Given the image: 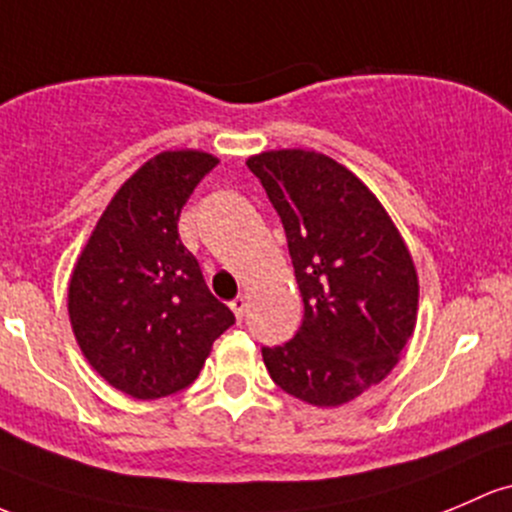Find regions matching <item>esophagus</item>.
I'll list each match as a JSON object with an SVG mask.
<instances>
[{
    "mask_svg": "<svg viewBox=\"0 0 512 512\" xmlns=\"http://www.w3.org/2000/svg\"><path fill=\"white\" fill-rule=\"evenodd\" d=\"M230 309H233L235 319L242 321V316H245V311H247V299H245V297L233 299V301H230Z\"/></svg>",
    "mask_w": 512,
    "mask_h": 512,
    "instance_id": "1",
    "label": "esophagus"
}]
</instances>
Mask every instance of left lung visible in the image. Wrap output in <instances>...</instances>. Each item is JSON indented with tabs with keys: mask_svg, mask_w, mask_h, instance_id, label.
I'll use <instances>...</instances> for the list:
<instances>
[{
	"mask_svg": "<svg viewBox=\"0 0 512 512\" xmlns=\"http://www.w3.org/2000/svg\"><path fill=\"white\" fill-rule=\"evenodd\" d=\"M282 218L304 321L262 348L272 380L316 407L351 402L395 368L417 324V270L368 186L319 152L247 159Z\"/></svg>",
	"mask_w": 512,
	"mask_h": 512,
	"instance_id": "8db88e82",
	"label": "left lung"
}]
</instances>
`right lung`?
Returning a JSON list of instances; mask_svg holds the SVG:
<instances>
[{"label":"right lung","instance_id":"obj_1","mask_svg":"<svg viewBox=\"0 0 512 512\" xmlns=\"http://www.w3.org/2000/svg\"><path fill=\"white\" fill-rule=\"evenodd\" d=\"M215 164L196 149L149 159L115 193L73 267L75 341L107 383L137 400L191 385L235 324L179 238L181 208Z\"/></svg>","mask_w":512,"mask_h":512}]
</instances>
